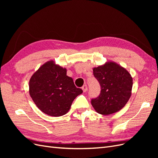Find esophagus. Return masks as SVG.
Returning <instances> with one entry per match:
<instances>
[{
	"mask_svg": "<svg viewBox=\"0 0 158 158\" xmlns=\"http://www.w3.org/2000/svg\"><path fill=\"white\" fill-rule=\"evenodd\" d=\"M82 89L84 92H86V91L88 90V86H87V85H85V84L83 86H82Z\"/></svg>",
	"mask_w": 158,
	"mask_h": 158,
	"instance_id": "1",
	"label": "esophagus"
}]
</instances>
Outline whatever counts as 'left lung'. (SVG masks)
Here are the masks:
<instances>
[{
	"mask_svg": "<svg viewBox=\"0 0 158 158\" xmlns=\"http://www.w3.org/2000/svg\"><path fill=\"white\" fill-rule=\"evenodd\" d=\"M93 73L101 85L99 95L91 102L95 111L107 115L120 111L132 94L133 82L131 74L113 61L94 68Z\"/></svg>",
	"mask_w": 158,
	"mask_h": 158,
	"instance_id": "obj_1",
	"label": "left lung"
}]
</instances>
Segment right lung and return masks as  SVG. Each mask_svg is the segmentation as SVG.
<instances>
[{
    "label": "right lung",
    "instance_id": "add662e5",
    "mask_svg": "<svg viewBox=\"0 0 158 158\" xmlns=\"http://www.w3.org/2000/svg\"><path fill=\"white\" fill-rule=\"evenodd\" d=\"M83 92L73 79L66 75V68L49 60L35 71L30 80L29 93L41 111L49 116L66 114L74 99Z\"/></svg>",
    "mask_w": 158,
    "mask_h": 158
}]
</instances>
